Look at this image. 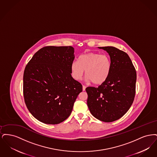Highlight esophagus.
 I'll use <instances>...</instances> for the list:
<instances>
[{
	"label": "esophagus",
	"mask_w": 157,
	"mask_h": 157,
	"mask_svg": "<svg viewBox=\"0 0 157 157\" xmlns=\"http://www.w3.org/2000/svg\"><path fill=\"white\" fill-rule=\"evenodd\" d=\"M85 89H86V86L85 85H82V90L84 91L85 90Z\"/></svg>",
	"instance_id": "34e87169"
}]
</instances>
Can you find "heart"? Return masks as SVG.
<instances>
[{
    "instance_id": "b5f03b06",
    "label": "heart",
    "mask_w": 157,
    "mask_h": 157,
    "mask_svg": "<svg viewBox=\"0 0 157 157\" xmlns=\"http://www.w3.org/2000/svg\"><path fill=\"white\" fill-rule=\"evenodd\" d=\"M111 69L109 58L105 55L90 52L81 55L78 61L71 64V74L76 81L82 79L85 70L86 80L95 85H101L107 79Z\"/></svg>"
}]
</instances>
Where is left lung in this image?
Listing matches in <instances>:
<instances>
[{
    "label": "left lung",
    "instance_id": "8db88e82",
    "mask_svg": "<svg viewBox=\"0 0 157 157\" xmlns=\"http://www.w3.org/2000/svg\"><path fill=\"white\" fill-rule=\"evenodd\" d=\"M98 48L108 53L111 69L108 78L100 86L86 88L87 105L95 118L111 122L124 116L132 104L136 73L127 53L113 46Z\"/></svg>",
    "mask_w": 157,
    "mask_h": 157
}]
</instances>
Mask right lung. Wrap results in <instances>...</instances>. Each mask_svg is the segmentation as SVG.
<instances>
[{"instance_id": "1", "label": "right lung", "mask_w": 157, "mask_h": 157, "mask_svg": "<svg viewBox=\"0 0 157 157\" xmlns=\"http://www.w3.org/2000/svg\"><path fill=\"white\" fill-rule=\"evenodd\" d=\"M72 46H46L35 53L24 71L23 96L36 120L58 124L67 119L82 85L72 77Z\"/></svg>"}]
</instances>
